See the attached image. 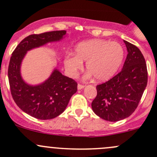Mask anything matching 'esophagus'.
I'll list each match as a JSON object with an SVG mask.
<instances>
[{
	"instance_id": "esophagus-1",
	"label": "esophagus",
	"mask_w": 157,
	"mask_h": 157,
	"mask_svg": "<svg viewBox=\"0 0 157 157\" xmlns=\"http://www.w3.org/2000/svg\"><path fill=\"white\" fill-rule=\"evenodd\" d=\"M84 87H85V86L81 85V84H78V85H77V89H78L79 90H80V89H82Z\"/></svg>"
}]
</instances>
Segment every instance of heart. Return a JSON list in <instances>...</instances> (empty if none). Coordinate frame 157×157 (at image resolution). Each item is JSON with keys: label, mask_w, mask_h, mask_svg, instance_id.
<instances>
[{"label": "heart", "mask_w": 157, "mask_h": 157, "mask_svg": "<svg viewBox=\"0 0 157 157\" xmlns=\"http://www.w3.org/2000/svg\"><path fill=\"white\" fill-rule=\"evenodd\" d=\"M124 50L116 42L104 39L83 41L76 45L75 55L65 56L64 64L71 75L75 77L86 62L87 77L94 76L97 81H106L115 75L123 63Z\"/></svg>", "instance_id": "1"}]
</instances>
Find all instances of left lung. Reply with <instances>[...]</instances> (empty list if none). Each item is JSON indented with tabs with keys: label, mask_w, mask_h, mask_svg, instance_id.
I'll list each match as a JSON object with an SVG mask.
<instances>
[{
	"label": "left lung",
	"mask_w": 157,
	"mask_h": 157,
	"mask_svg": "<svg viewBox=\"0 0 157 157\" xmlns=\"http://www.w3.org/2000/svg\"><path fill=\"white\" fill-rule=\"evenodd\" d=\"M124 42L128 53L122 70L96 86L98 94L92 103L94 113L108 121H118L131 115L147 86V65L142 52L131 43Z\"/></svg>",
	"instance_id": "left-lung-1"
}]
</instances>
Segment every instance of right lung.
Segmentation results:
<instances>
[{
    "instance_id": "obj_1",
    "label": "right lung",
    "mask_w": 157,
    "mask_h": 157,
    "mask_svg": "<svg viewBox=\"0 0 157 157\" xmlns=\"http://www.w3.org/2000/svg\"><path fill=\"white\" fill-rule=\"evenodd\" d=\"M65 35V30L33 34L24 39L12 53L8 68L12 96L22 111L37 119H52L63 113L77 91V83L55 68L45 81L30 85L21 75L22 60L27 51L48 43L59 42Z\"/></svg>"
}]
</instances>
